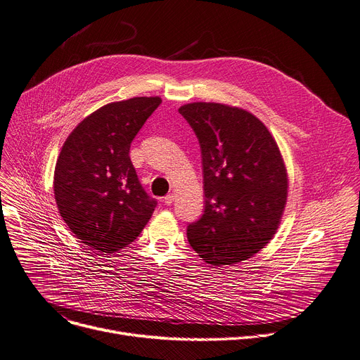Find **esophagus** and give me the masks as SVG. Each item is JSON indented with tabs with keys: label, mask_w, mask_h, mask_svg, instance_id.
Instances as JSON below:
<instances>
[{
	"label": "esophagus",
	"mask_w": 360,
	"mask_h": 360,
	"mask_svg": "<svg viewBox=\"0 0 360 360\" xmlns=\"http://www.w3.org/2000/svg\"><path fill=\"white\" fill-rule=\"evenodd\" d=\"M174 201H175V195L174 193H169V195H167L165 198H163V202H165L167 205H171Z\"/></svg>",
	"instance_id": "esophagus-1"
}]
</instances>
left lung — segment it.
<instances>
[{
  "instance_id": "obj_1",
  "label": "left lung",
  "mask_w": 360,
  "mask_h": 360,
  "mask_svg": "<svg viewBox=\"0 0 360 360\" xmlns=\"http://www.w3.org/2000/svg\"><path fill=\"white\" fill-rule=\"evenodd\" d=\"M179 113L201 146L205 210L186 237L205 263L233 266L251 258L274 237L288 176L267 126L245 109L193 102Z\"/></svg>"
}]
</instances>
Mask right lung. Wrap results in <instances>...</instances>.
Returning <instances> with one entry per match:
<instances>
[{
	"instance_id": "right-lung-1",
	"label": "right lung",
	"mask_w": 360,
	"mask_h": 360,
	"mask_svg": "<svg viewBox=\"0 0 360 360\" xmlns=\"http://www.w3.org/2000/svg\"><path fill=\"white\" fill-rule=\"evenodd\" d=\"M159 96L132 97L84 117L64 142L54 169V198L63 221L86 245L116 252L134 243L156 201L142 188L130 143L160 105Z\"/></svg>"
}]
</instances>
